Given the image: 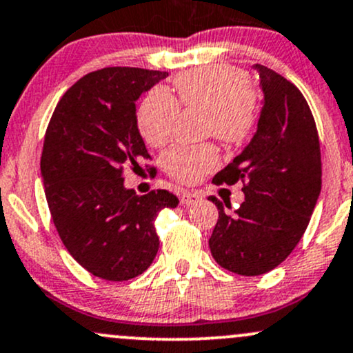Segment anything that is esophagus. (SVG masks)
<instances>
[{"label":"esophagus","instance_id":"1","mask_svg":"<svg viewBox=\"0 0 353 353\" xmlns=\"http://www.w3.org/2000/svg\"><path fill=\"white\" fill-rule=\"evenodd\" d=\"M201 197H203V196H201L199 192H196V191H183L179 194V201H181V204H183V206H191V204L197 203Z\"/></svg>","mask_w":353,"mask_h":353}]
</instances>
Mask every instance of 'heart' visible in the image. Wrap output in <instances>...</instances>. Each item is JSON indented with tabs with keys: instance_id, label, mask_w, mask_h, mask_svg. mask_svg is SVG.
Segmentation results:
<instances>
[{
	"instance_id": "b5f03b06",
	"label": "heart",
	"mask_w": 353,
	"mask_h": 353,
	"mask_svg": "<svg viewBox=\"0 0 353 353\" xmlns=\"http://www.w3.org/2000/svg\"><path fill=\"white\" fill-rule=\"evenodd\" d=\"M179 105L204 112V130L226 144H238L250 134L258 112V99L239 68L206 65L185 72L174 82ZM177 104L164 88H156L142 100L137 123L150 145H164L177 119ZM214 145H176L162 156V165L172 179L194 184L218 168Z\"/></svg>"
}]
</instances>
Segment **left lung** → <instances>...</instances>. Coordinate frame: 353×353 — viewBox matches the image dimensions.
Returning <instances> with one entry per match:
<instances>
[{
	"instance_id": "1",
	"label": "left lung",
	"mask_w": 353,
	"mask_h": 353,
	"mask_svg": "<svg viewBox=\"0 0 353 353\" xmlns=\"http://www.w3.org/2000/svg\"><path fill=\"white\" fill-rule=\"evenodd\" d=\"M263 107L253 139L214 176V184L245 183V201L226 214L214 196L219 219L209 238L223 268L258 276L276 268L295 250L321 191V157L315 120L292 82L263 65Z\"/></svg>"
}]
</instances>
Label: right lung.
<instances>
[{
  "instance_id": "add662e5",
  "label": "right lung",
  "mask_w": 353,
  "mask_h": 353,
  "mask_svg": "<svg viewBox=\"0 0 353 353\" xmlns=\"http://www.w3.org/2000/svg\"><path fill=\"white\" fill-rule=\"evenodd\" d=\"M165 77L130 67L88 73L61 97L46 129L41 177L53 223L68 253L103 280L144 273L159 250L154 221L179 204L164 189L137 196L122 174L149 157L135 102Z\"/></svg>"
}]
</instances>
